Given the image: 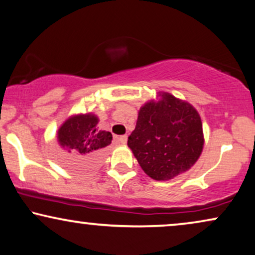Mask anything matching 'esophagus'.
Instances as JSON below:
<instances>
[{
	"instance_id": "obj_1",
	"label": "esophagus",
	"mask_w": 255,
	"mask_h": 255,
	"mask_svg": "<svg viewBox=\"0 0 255 255\" xmlns=\"http://www.w3.org/2000/svg\"><path fill=\"white\" fill-rule=\"evenodd\" d=\"M127 140H128V135L127 134L120 135V137H118V141H120L121 144H125V142H127Z\"/></svg>"
}]
</instances>
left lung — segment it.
Instances as JSON below:
<instances>
[{"label": "left lung", "instance_id": "1", "mask_svg": "<svg viewBox=\"0 0 255 255\" xmlns=\"http://www.w3.org/2000/svg\"><path fill=\"white\" fill-rule=\"evenodd\" d=\"M140 108L128 139L139 165L156 181L173 179L197 161L203 149L201 117L189 103L168 93Z\"/></svg>", "mask_w": 255, "mask_h": 255}]
</instances>
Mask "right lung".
<instances>
[{
  "label": "right lung",
  "mask_w": 255,
  "mask_h": 255,
  "mask_svg": "<svg viewBox=\"0 0 255 255\" xmlns=\"http://www.w3.org/2000/svg\"><path fill=\"white\" fill-rule=\"evenodd\" d=\"M95 115H76L68 118L58 131V141L66 151L65 165L76 172H88L99 165L102 153L111 144L113 134L99 130Z\"/></svg>",
  "instance_id": "1"
}]
</instances>
